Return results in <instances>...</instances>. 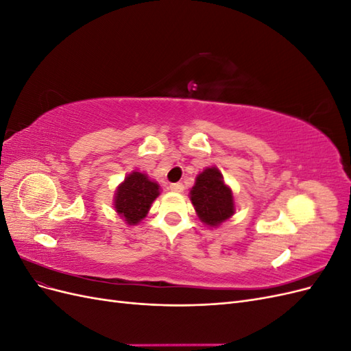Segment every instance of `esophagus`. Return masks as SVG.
<instances>
[{"mask_svg": "<svg viewBox=\"0 0 351 351\" xmlns=\"http://www.w3.org/2000/svg\"><path fill=\"white\" fill-rule=\"evenodd\" d=\"M169 190H171V192H174V193H182L184 190V186L182 183H173L171 186H169Z\"/></svg>", "mask_w": 351, "mask_h": 351, "instance_id": "esophagus-1", "label": "esophagus"}]
</instances>
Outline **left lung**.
Masks as SVG:
<instances>
[{
	"mask_svg": "<svg viewBox=\"0 0 351 351\" xmlns=\"http://www.w3.org/2000/svg\"><path fill=\"white\" fill-rule=\"evenodd\" d=\"M189 197L199 219L210 228L219 227L236 214L234 195L217 167H206L197 174Z\"/></svg>",
	"mask_w": 351,
	"mask_h": 351,
	"instance_id": "obj_1",
	"label": "left lung"
}]
</instances>
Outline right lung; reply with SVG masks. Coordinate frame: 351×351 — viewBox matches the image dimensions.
I'll use <instances>...</instances> for the list:
<instances>
[{"mask_svg":"<svg viewBox=\"0 0 351 351\" xmlns=\"http://www.w3.org/2000/svg\"><path fill=\"white\" fill-rule=\"evenodd\" d=\"M161 195V186L147 174L133 169L117 186L114 209L127 226H137L149 212L154 200Z\"/></svg>","mask_w":351,"mask_h":351,"instance_id":"add662e5","label":"right lung"}]
</instances>
